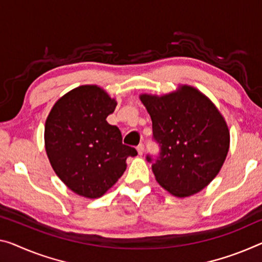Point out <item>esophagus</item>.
Listing matches in <instances>:
<instances>
[{
    "label": "esophagus",
    "instance_id": "1",
    "mask_svg": "<svg viewBox=\"0 0 262 262\" xmlns=\"http://www.w3.org/2000/svg\"><path fill=\"white\" fill-rule=\"evenodd\" d=\"M144 150H145V146H144V144H139L138 146H137V151H138V154L142 156L143 154H144Z\"/></svg>",
    "mask_w": 262,
    "mask_h": 262
}]
</instances>
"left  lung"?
I'll use <instances>...</instances> for the list:
<instances>
[{
	"label": "left lung",
	"instance_id": "1",
	"mask_svg": "<svg viewBox=\"0 0 262 262\" xmlns=\"http://www.w3.org/2000/svg\"><path fill=\"white\" fill-rule=\"evenodd\" d=\"M151 116L160 152L152 171L160 186L185 198L200 192L218 174L229 148L223 115L204 94L190 85L164 96L140 95ZM152 162V157H146Z\"/></svg>",
	"mask_w": 262,
	"mask_h": 262
}]
</instances>
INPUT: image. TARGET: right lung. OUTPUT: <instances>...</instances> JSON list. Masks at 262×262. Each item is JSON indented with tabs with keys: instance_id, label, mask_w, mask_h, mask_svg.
I'll use <instances>...</instances> for the list:
<instances>
[{
	"instance_id": "1",
	"label": "right lung",
	"mask_w": 262,
	"mask_h": 262,
	"mask_svg": "<svg viewBox=\"0 0 262 262\" xmlns=\"http://www.w3.org/2000/svg\"><path fill=\"white\" fill-rule=\"evenodd\" d=\"M117 102L97 85H82L59 98L46 120L44 143L52 168L76 194L95 199L117 183L136 148L122 143L106 117Z\"/></svg>"
}]
</instances>
